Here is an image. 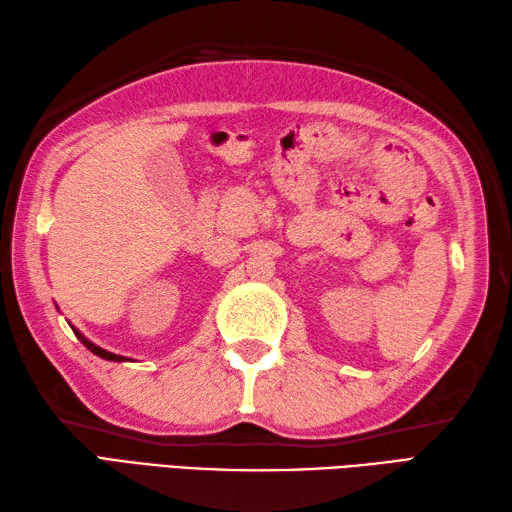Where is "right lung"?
I'll list each match as a JSON object with an SVG mask.
<instances>
[{
  "instance_id": "1",
  "label": "right lung",
  "mask_w": 512,
  "mask_h": 512,
  "mask_svg": "<svg viewBox=\"0 0 512 512\" xmlns=\"http://www.w3.org/2000/svg\"><path fill=\"white\" fill-rule=\"evenodd\" d=\"M74 330V334H76V339H79L85 347H88L90 352H94L96 356H101V358H105V361H116V363H121V361H125V356H118V354H112V352H107V350H103V347H99V345H94L92 341H88L85 339V336L76 330V328H72Z\"/></svg>"
}]
</instances>
